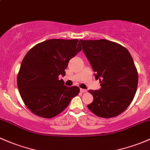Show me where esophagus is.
I'll use <instances>...</instances> for the list:
<instances>
[{
	"mask_svg": "<svg viewBox=\"0 0 150 150\" xmlns=\"http://www.w3.org/2000/svg\"><path fill=\"white\" fill-rule=\"evenodd\" d=\"M80 91H81V93H83V92H85V91H86V90L83 89V88H80Z\"/></svg>",
	"mask_w": 150,
	"mask_h": 150,
	"instance_id": "1",
	"label": "esophagus"
}]
</instances>
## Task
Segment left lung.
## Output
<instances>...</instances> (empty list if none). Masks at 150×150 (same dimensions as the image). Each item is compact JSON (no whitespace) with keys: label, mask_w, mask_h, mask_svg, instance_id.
I'll list each match as a JSON object with an SVG mask.
<instances>
[{"label":"left lung","mask_w":150,"mask_h":150,"mask_svg":"<svg viewBox=\"0 0 150 150\" xmlns=\"http://www.w3.org/2000/svg\"><path fill=\"white\" fill-rule=\"evenodd\" d=\"M83 54L99 79L101 88L89 90L94 97L87 105L95 115L116 117L132 101L138 84V74L126 48L109 40H80Z\"/></svg>","instance_id":"obj_1"}]
</instances>
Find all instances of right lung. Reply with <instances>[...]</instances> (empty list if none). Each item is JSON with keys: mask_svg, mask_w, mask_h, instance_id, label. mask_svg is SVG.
Returning <instances> with one entry per match:
<instances>
[{"mask_svg": "<svg viewBox=\"0 0 150 150\" xmlns=\"http://www.w3.org/2000/svg\"><path fill=\"white\" fill-rule=\"evenodd\" d=\"M81 51L77 39H49L33 46L23 58L17 77L19 93L33 114L52 118L66 109L79 94L76 86L64 85L71 59Z\"/></svg>", "mask_w": 150, "mask_h": 150, "instance_id": "add662e5", "label": "right lung"}]
</instances>
